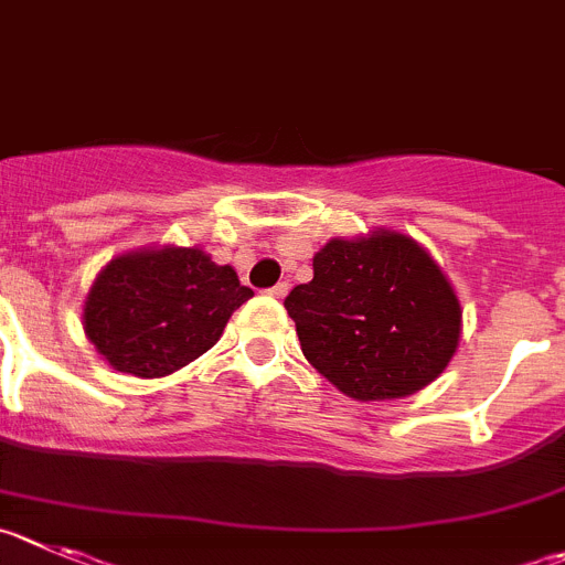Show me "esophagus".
<instances>
[{
    "label": "esophagus",
    "instance_id": "34e87169",
    "mask_svg": "<svg viewBox=\"0 0 565 565\" xmlns=\"http://www.w3.org/2000/svg\"><path fill=\"white\" fill-rule=\"evenodd\" d=\"M267 292H270L273 298H284V295L289 292V284L287 281H278L276 287H270V289H267Z\"/></svg>",
    "mask_w": 565,
    "mask_h": 565
}]
</instances>
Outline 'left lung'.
Segmentation results:
<instances>
[{
    "mask_svg": "<svg viewBox=\"0 0 565 565\" xmlns=\"http://www.w3.org/2000/svg\"><path fill=\"white\" fill-rule=\"evenodd\" d=\"M284 307L303 356L356 402L402 398L443 373L460 342V300L404 234L331 239Z\"/></svg>",
    "mask_w": 565,
    "mask_h": 565,
    "instance_id": "obj_1",
    "label": "left lung"
}]
</instances>
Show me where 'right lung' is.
<instances>
[{"mask_svg": "<svg viewBox=\"0 0 565 565\" xmlns=\"http://www.w3.org/2000/svg\"><path fill=\"white\" fill-rule=\"evenodd\" d=\"M253 289L198 247H161L114 258L83 312L88 340L122 373L167 376L205 354Z\"/></svg>", "mask_w": 565, "mask_h": 565, "instance_id": "obj_1", "label": "right lung"}]
</instances>
